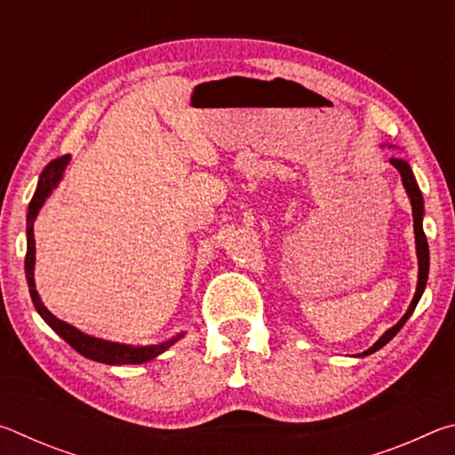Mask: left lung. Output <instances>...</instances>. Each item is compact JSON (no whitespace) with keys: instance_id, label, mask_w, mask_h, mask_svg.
Here are the masks:
<instances>
[{"instance_id":"obj_1","label":"left lung","mask_w":455,"mask_h":455,"mask_svg":"<svg viewBox=\"0 0 455 455\" xmlns=\"http://www.w3.org/2000/svg\"><path fill=\"white\" fill-rule=\"evenodd\" d=\"M389 163L397 168L399 174H402L403 188H405L407 196H410V203H411L413 233H415V255H418V287H415V295L411 299L410 307H407V311H405L403 317L399 319L394 327L385 331V333L379 339H377V341L371 345V347H369L363 353H359L357 357L371 355V353L379 351L385 343H389L391 339L397 335V331L405 325V321L411 317V313L415 311V307H418L419 299L423 295V291H426L427 275H429V246H427L426 233H423V196H421V190L418 187V182H415V176L411 172V166L407 164L403 158H389Z\"/></svg>"}]
</instances>
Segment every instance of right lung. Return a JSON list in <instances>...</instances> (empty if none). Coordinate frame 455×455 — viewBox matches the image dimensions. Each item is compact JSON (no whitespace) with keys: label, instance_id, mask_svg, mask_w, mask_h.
<instances>
[{"label":"right lung","instance_id":"obj_1","mask_svg":"<svg viewBox=\"0 0 455 455\" xmlns=\"http://www.w3.org/2000/svg\"><path fill=\"white\" fill-rule=\"evenodd\" d=\"M70 154L66 156L52 160V163L44 168V172L40 174V180H37V188L36 195L29 203L28 209V227H26V235H28V251H26V279H28V287H29V295H32V301L36 311L40 313V317L48 323V325L56 331V333L64 339L68 345L80 353V355L88 357L92 361H100V363L106 365H138V363H146V361H152L154 357H158L160 353H164L166 349H171L172 345L179 341V339L184 337L182 333H176L171 339H166L163 343H152V345H130V343H116V341H108V339H100L94 335H88L80 331L78 327L70 325V323L58 319L56 315H52L45 305L42 303L40 295L36 291V279H34V267H36V238H34V222L37 212L44 206L45 200L52 195V190L58 187L61 176H64L68 164H70Z\"/></svg>","mask_w":455,"mask_h":455}]
</instances>
